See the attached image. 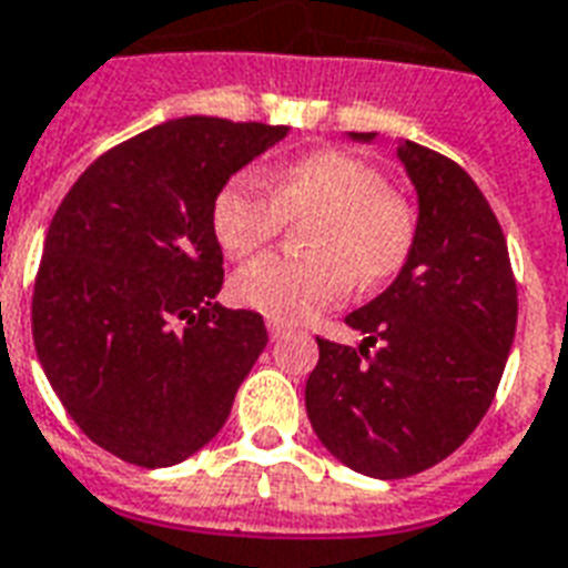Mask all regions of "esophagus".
<instances>
[{"mask_svg": "<svg viewBox=\"0 0 568 568\" xmlns=\"http://www.w3.org/2000/svg\"><path fill=\"white\" fill-rule=\"evenodd\" d=\"M285 333H288V324L276 322V318H267V336H271V339H283Z\"/></svg>", "mask_w": 568, "mask_h": 568, "instance_id": "esophagus-1", "label": "esophagus"}]
</instances>
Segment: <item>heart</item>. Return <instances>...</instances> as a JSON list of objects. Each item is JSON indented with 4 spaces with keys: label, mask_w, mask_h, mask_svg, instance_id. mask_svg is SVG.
<instances>
[{
    "label": "heart",
    "mask_w": 568,
    "mask_h": 568,
    "mask_svg": "<svg viewBox=\"0 0 568 568\" xmlns=\"http://www.w3.org/2000/svg\"><path fill=\"white\" fill-rule=\"evenodd\" d=\"M310 220L306 258L262 255L232 280L241 306L303 322L331 310L361 285L387 283L417 244V211L387 187L378 169L336 149L310 151L285 166L241 172L216 190L211 229L229 255H250L280 235L285 220Z\"/></svg>",
    "instance_id": "heart-1"
}]
</instances>
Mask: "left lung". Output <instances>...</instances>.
<instances>
[{
    "label": "left lung",
    "mask_w": 568,
    "mask_h": 568,
    "mask_svg": "<svg viewBox=\"0 0 568 568\" xmlns=\"http://www.w3.org/2000/svg\"><path fill=\"white\" fill-rule=\"evenodd\" d=\"M369 142L372 133H352ZM419 196L417 244L345 324L361 348L318 336L306 414L342 465L405 479L456 453L486 417L518 322L509 250L495 211L456 160L402 142Z\"/></svg>",
    "instance_id": "left-lung-1"
}]
</instances>
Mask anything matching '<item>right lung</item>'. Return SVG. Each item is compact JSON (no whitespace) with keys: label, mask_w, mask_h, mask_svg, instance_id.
Wrapping results in <instances>:
<instances>
[{"label":"right lung","mask_w":568,"mask_h":568,"mask_svg":"<svg viewBox=\"0 0 568 568\" xmlns=\"http://www.w3.org/2000/svg\"><path fill=\"white\" fill-rule=\"evenodd\" d=\"M285 133L172 119L101 154L55 211L34 276V352L73 423L121 462L169 467L205 447L265 352L262 315L214 303L211 202Z\"/></svg>","instance_id":"1"}]
</instances>
